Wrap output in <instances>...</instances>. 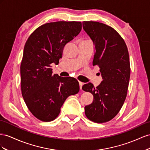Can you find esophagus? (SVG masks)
<instances>
[{"label": "esophagus", "instance_id": "1", "mask_svg": "<svg viewBox=\"0 0 150 150\" xmlns=\"http://www.w3.org/2000/svg\"><path fill=\"white\" fill-rule=\"evenodd\" d=\"M79 85H80V88L82 90V86H83V83L81 82H79Z\"/></svg>", "mask_w": 150, "mask_h": 150}]
</instances>
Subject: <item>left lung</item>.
Returning a JSON list of instances; mask_svg holds the SVG:
<instances>
[{"instance_id":"1","label":"left lung","mask_w":150,"mask_h":150,"mask_svg":"<svg viewBox=\"0 0 150 150\" xmlns=\"http://www.w3.org/2000/svg\"><path fill=\"white\" fill-rule=\"evenodd\" d=\"M82 24L95 46L93 65L99 67L103 79L96 87L90 82L82 87L93 96L92 103L85 107V114L93 122H105L118 114L126 99L131 72L129 53L112 28L94 21Z\"/></svg>"}]
</instances>
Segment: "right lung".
I'll return each instance as SVG.
<instances>
[{
    "mask_svg": "<svg viewBox=\"0 0 150 150\" xmlns=\"http://www.w3.org/2000/svg\"><path fill=\"white\" fill-rule=\"evenodd\" d=\"M82 23L58 21L41 25L25 42L21 64L22 96L28 108L42 121L56 119L67 98L77 93L79 83L72 77L53 74L65 46L77 36Z\"/></svg>",
    "mask_w": 150,
    "mask_h": 150,
    "instance_id": "add662e5",
    "label": "right lung"
}]
</instances>
